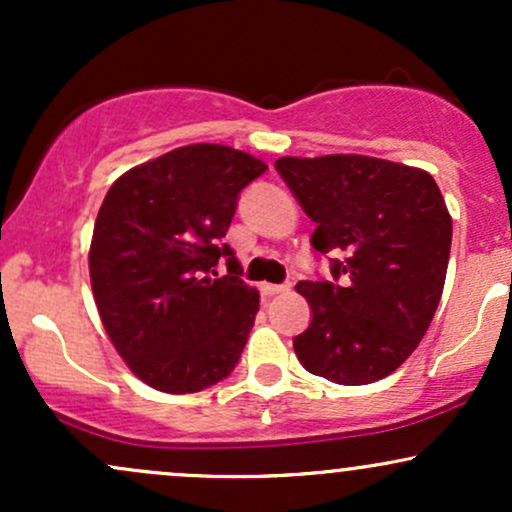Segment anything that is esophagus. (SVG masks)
<instances>
[{"label":"esophagus","mask_w":512,"mask_h":512,"mask_svg":"<svg viewBox=\"0 0 512 512\" xmlns=\"http://www.w3.org/2000/svg\"><path fill=\"white\" fill-rule=\"evenodd\" d=\"M260 291H262V296L269 298V296H276V293L291 291V284H262Z\"/></svg>","instance_id":"1"}]
</instances>
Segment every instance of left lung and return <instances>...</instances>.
<instances>
[{"label": "left lung", "mask_w": 512, "mask_h": 512, "mask_svg": "<svg viewBox=\"0 0 512 512\" xmlns=\"http://www.w3.org/2000/svg\"><path fill=\"white\" fill-rule=\"evenodd\" d=\"M317 223L313 248L337 252L334 281H298L310 327L298 361L337 385H368L414 354L443 296L452 219L426 170L361 154L274 163Z\"/></svg>", "instance_id": "obj_1"}]
</instances>
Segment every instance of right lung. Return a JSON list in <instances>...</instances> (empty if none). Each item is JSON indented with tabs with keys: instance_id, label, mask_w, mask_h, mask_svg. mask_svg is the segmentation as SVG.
<instances>
[{
	"instance_id": "1",
	"label": "right lung",
	"mask_w": 512,
	"mask_h": 512,
	"mask_svg": "<svg viewBox=\"0 0 512 512\" xmlns=\"http://www.w3.org/2000/svg\"><path fill=\"white\" fill-rule=\"evenodd\" d=\"M267 163L223 144H187L129 168L98 209L88 274L110 342L158 392L207 390L236 368L260 293L223 243L238 192ZM229 260L219 277L215 264Z\"/></svg>"
}]
</instances>
